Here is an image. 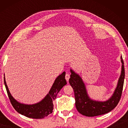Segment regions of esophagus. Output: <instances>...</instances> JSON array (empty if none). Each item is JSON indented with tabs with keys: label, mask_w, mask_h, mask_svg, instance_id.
<instances>
[{
	"label": "esophagus",
	"mask_w": 128,
	"mask_h": 128,
	"mask_svg": "<svg viewBox=\"0 0 128 128\" xmlns=\"http://www.w3.org/2000/svg\"><path fill=\"white\" fill-rule=\"evenodd\" d=\"M69 78H70V75H69L68 73H66V80L68 82V81H69Z\"/></svg>",
	"instance_id": "34e87169"
}]
</instances>
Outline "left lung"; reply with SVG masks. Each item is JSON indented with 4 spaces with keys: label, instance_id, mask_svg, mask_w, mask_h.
Instances as JSON below:
<instances>
[{
    "label": "left lung",
    "instance_id": "8db88e82",
    "mask_svg": "<svg viewBox=\"0 0 128 128\" xmlns=\"http://www.w3.org/2000/svg\"><path fill=\"white\" fill-rule=\"evenodd\" d=\"M121 71L116 88L112 96L105 101L93 100L88 96L85 84L79 74L70 68V85L74 92L76 107L80 114L88 117H93L107 114L116 107L122 94L125 78L124 61L121 56Z\"/></svg>",
    "mask_w": 128,
    "mask_h": 128
}]
</instances>
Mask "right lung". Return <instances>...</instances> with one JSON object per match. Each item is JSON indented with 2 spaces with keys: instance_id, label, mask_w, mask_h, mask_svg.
<instances>
[{
  "instance_id": "obj_1",
  "label": "right lung",
  "mask_w": 128,
  "mask_h": 128,
  "mask_svg": "<svg viewBox=\"0 0 128 128\" xmlns=\"http://www.w3.org/2000/svg\"><path fill=\"white\" fill-rule=\"evenodd\" d=\"M65 76L66 72H63L61 74L58 76L48 94L42 100L33 104H26L18 102L12 96L10 92L6 81L5 76L4 77V82L10 103L17 112L29 118H43L52 113L53 102L56 98L58 93L66 84Z\"/></svg>"
}]
</instances>
